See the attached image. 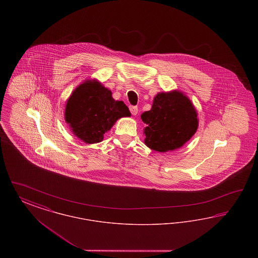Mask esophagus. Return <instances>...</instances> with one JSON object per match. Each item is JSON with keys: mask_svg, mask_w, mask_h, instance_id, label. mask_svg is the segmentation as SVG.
Segmentation results:
<instances>
[{"mask_svg": "<svg viewBox=\"0 0 258 258\" xmlns=\"http://www.w3.org/2000/svg\"><path fill=\"white\" fill-rule=\"evenodd\" d=\"M130 110H131L133 115H136L138 113V107L137 106H134V105H131L130 106Z\"/></svg>", "mask_w": 258, "mask_h": 258, "instance_id": "34e87169", "label": "esophagus"}]
</instances>
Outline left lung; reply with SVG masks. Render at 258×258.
<instances>
[{
    "label": "left lung",
    "instance_id": "left-lung-1",
    "mask_svg": "<svg viewBox=\"0 0 258 258\" xmlns=\"http://www.w3.org/2000/svg\"><path fill=\"white\" fill-rule=\"evenodd\" d=\"M145 144L152 150L167 152L182 147L196 134L197 113L182 93H160L154 98L152 109L141 115Z\"/></svg>",
    "mask_w": 258,
    "mask_h": 258
}]
</instances>
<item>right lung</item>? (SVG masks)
Returning <instances> with one entry per match:
<instances>
[{
  "label": "right lung",
  "instance_id": "right-lung-1",
  "mask_svg": "<svg viewBox=\"0 0 258 258\" xmlns=\"http://www.w3.org/2000/svg\"><path fill=\"white\" fill-rule=\"evenodd\" d=\"M127 116H131L127 106L114 100L111 91L96 80L86 81L74 90L64 112L73 133L89 144L100 142L119 118Z\"/></svg>",
  "mask_w": 258,
  "mask_h": 258
}]
</instances>
